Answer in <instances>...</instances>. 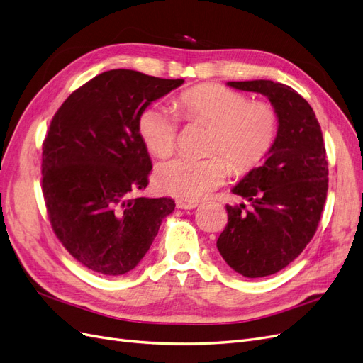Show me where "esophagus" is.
I'll list each match as a JSON object with an SVG mask.
<instances>
[{
	"label": "esophagus",
	"mask_w": 363,
	"mask_h": 363,
	"mask_svg": "<svg viewBox=\"0 0 363 363\" xmlns=\"http://www.w3.org/2000/svg\"><path fill=\"white\" fill-rule=\"evenodd\" d=\"M175 206H177V208H184V211H188V208H195L196 206H199V203L177 200V201H175Z\"/></svg>",
	"instance_id": "obj_1"
}]
</instances>
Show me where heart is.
<instances>
[{"mask_svg": "<svg viewBox=\"0 0 363 363\" xmlns=\"http://www.w3.org/2000/svg\"><path fill=\"white\" fill-rule=\"evenodd\" d=\"M177 108L186 119L212 124L207 150L222 155L177 156L160 163L159 188L186 201H199L218 188L227 175L228 161L235 172L255 168L277 136L279 116L271 104L250 101L245 94L223 84L191 87L180 94ZM138 128L147 148L159 157L171 155L177 145L179 118L160 104L140 113Z\"/></svg>", "mask_w": 363, "mask_h": 363, "instance_id": "b5f03b06", "label": "heart"}]
</instances>
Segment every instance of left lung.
<instances>
[{
	"instance_id": "obj_1",
	"label": "left lung",
	"mask_w": 363,
	"mask_h": 363,
	"mask_svg": "<svg viewBox=\"0 0 363 363\" xmlns=\"http://www.w3.org/2000/svg\"><path fill=\"white\" fill-rule=\"evenodd\" d=\"M227 84L265 95L279 116L265 163L232 189L251 207L227 204L228 223L216 240L227 265L240 276L267 277L298 257L320 224L328 189L323 131L311 104L286 84L271 80Z\"/></svg>"
}]
</instances>
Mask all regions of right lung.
<instances>
[{
  "instance_id": "add662e5",
  "label": "right lung",
  "mask_w": 363,
  "mask_h": 363,
  "mask_svg": "<svg viewBox=\"0 0 363 363\" xmlns=\"http://www.w3.org/2000/svg\"><path fill=\"white\" fill-rule=\"evenodd\" d=\"M183 82L106 71L52 116L42 147V192L54 233L86 268L104 276L131 271L174 211L167 196H133L152 169L138 121Z\"/></svg>"
}]
</instances>
